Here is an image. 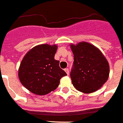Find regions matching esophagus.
<instances>
[{"mask_svg":"<svg viewBox=\"0 0 123 123\" xmlns=\"http://www.w3.org/2000/svg\"><path fill=\"white\" fill-rule=\"evenodd\" d=\"M64 70H65V71L66 72V73H67L68 75H69V69L66 68V69H65Z\"/></svg>","mask_w":123,"mask_h":123,"instance_id":"34e87169","label":"esophagus"}]
</instances>
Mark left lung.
<instances>
[{"label":"left lung","instance_id":"left-lung-1","mask_svg":"<svg viewBox=\"0 0 123 123\" xmlns=\"http://www.w3.org/2000/svg\"><path fill=\"white\" fill-rule=\"evenodd\" d=\"M74 62L70 76L73 86L84 93L98 90L106 82L109 66L104 55L96 46L86 42L71 45Z\"/></svg>","mask_w":123,"mask_h":123}]
</instances>
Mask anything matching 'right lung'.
<instances>
[{
    "label": "right lung",
    "mask_w": 123,
    "mask_h": 123,
    "mask_svg": "<svg viewBox=\"0 0 123 123\" xmlns=\"http://www.w3.org/2000/svg\"><path fill=\"white\" fill-rule=\"evenodd\" d=\"M57 46L41 44L29 50L19 68V79L24 86L37 95H45L57 88L67 73L54 60Z\"/></svg>",
    "instance_id": "right-lung-1"
}]
</instances>
